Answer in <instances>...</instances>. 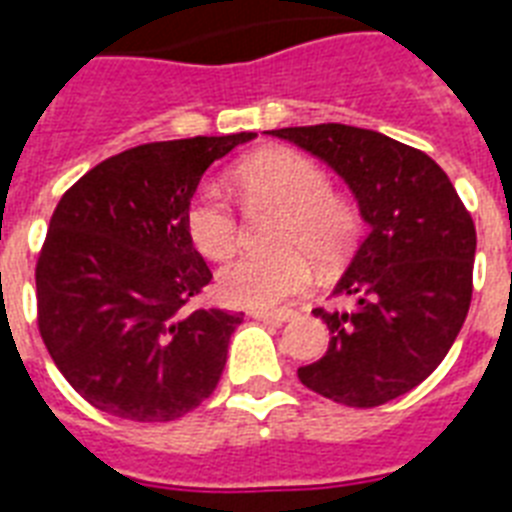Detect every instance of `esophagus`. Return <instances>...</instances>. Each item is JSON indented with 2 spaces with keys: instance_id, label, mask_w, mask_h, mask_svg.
Listing matches in <instances>:
<instances>
[{
  "instance_id": "obj_1",
  "label": "esophagus",
  "mask_w": 512,
  "mask_h": 512,
  "mask_svg": "<svg viewBox=\"0 0 512 512\" xmlns=\"http://www.w3.org/2000/svg\"><path fill=\"white\" fill-rule=\"evenodd\" d=\"M252 319L271 321V324H284L295 319V311H252Z\"/></svg>"
}]
</instances>
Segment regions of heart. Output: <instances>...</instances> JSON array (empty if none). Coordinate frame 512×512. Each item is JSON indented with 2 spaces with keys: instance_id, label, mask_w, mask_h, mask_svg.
<instances>
[{
  "instance_id": "1",
  "label": "heart",
  "mask_w": 512,
  "mask_h": 512,
  "mask_svg": "<svg viewBox=\"0 0 512 512\" xmlns=\"http://www.w3.org/2000/svg\"><path fill=\"white\" fill-rule=\"evenodd\" d=\"M236 180L255 201L284 209L273 255L233 257L217 273L220 295L244 308H279L303 295L313 263L337 265L358 239V212L345 196L329 191L324 167L295 151H265L241 164ZM185 225L201 255L220 260L239 244L241 223L220 185L204 183L185 209Z\"/></svg>"
}]
</instances>
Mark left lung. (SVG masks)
Masks as SVG:
<instances>
[{"label": "left lung", "instance_id": "1", "mask_svg": "<svg viewBox=\"0 0 512 512\" xmlns=\"http://www.w3.org/2000/svg\"><path fill=\"white\" fill-rule=\"evenodd\" d=\"M268 135L327 162L369 223L335 287V297H353L356 305L313 311L332 340L297 377L337 404H388L417 388L460 335L473 297V217L428 154L382 132L313 124Z\"/></svg>", "mask_w": 512, "mask_h": 512}]
</instances>
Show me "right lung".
<instances>
[{
    "label": "right lung",
    "mask_w": 512,
    "mask_h": 512,
    "mask_svg": "<svg viewBox=\"0 0 512 512\" xmlns=\"http://www.w3.org/2000/svg\"><path fill=\"white\" fill-rule=\"evenodd\" d=\"M255 132L146 143L76 180L36 260V324L68 385L122 420L170 422L212 396L241 313L191 308L212 273L185 209Z\"/></svg>",
    "instance_id": "1"
}]
</instances>
